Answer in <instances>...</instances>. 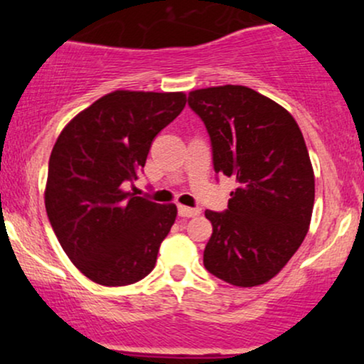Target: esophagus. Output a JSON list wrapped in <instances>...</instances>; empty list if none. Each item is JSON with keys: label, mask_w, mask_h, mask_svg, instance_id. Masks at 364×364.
<instances>
[{"label": "esophagus", "mask_w": 364, "mask_h": 364, "mask_svg": "<svg viewBox=\"0 0 364 364\" xmlns=\"http://www.w3.org/2000/svg\"><path fill=\"white\" fill-rule=\"evenodd\" d=\"M198 214H200L198 208H191V207H185V205L178 207L179 217H196Z\"/></svg>", "instance_id": "obj_1"}]
</instances>
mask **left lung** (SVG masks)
<instances>
[{"instance_id":"left-lung-1","label":"left lung","mask_w":364,"mask_h":364,"mask_svg":"<svg viewBox=\"0 0 364 364\" xmlns=\"http://www.w3.org/2000/svg\"><path fill=\"white\" fill-rule=\"evenodd\" d=\"M188 106L210 136L214 171L237 183L224 212H205L212 236L203 265L232 286H260L289 262L311 220L315 178L301 129L243 85L193 90Z\"/></svg>"}]
</instances>
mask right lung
<instances>
[{"mask_svg": "<svg viewBox=\"0 0 364 364\" xmlns=\"http://www.w3.org/2000/svg\"><path fill=\"white\" fill-rule=\"evenodd\" d=\"M185 104L183 92L116 90L58 136L46 212L61 248L90 281L128 286L152 272L176 205L127 193L123 185L139 179L154 139Z\"/></svg>", "mask_w": 364, "mask_h": 364, "instance_id": "obj_1", "label": "right lung"}]
</instances>
